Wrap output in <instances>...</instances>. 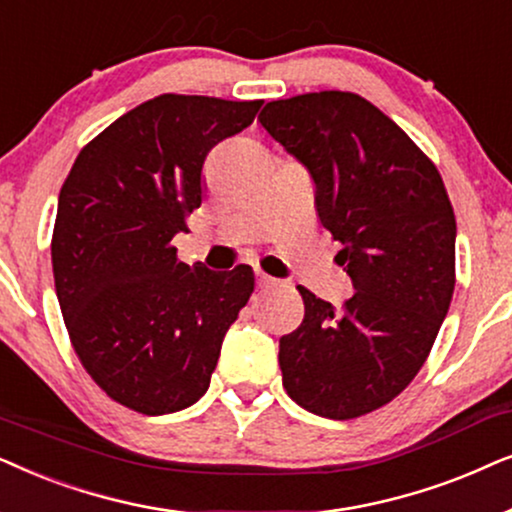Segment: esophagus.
<instances>
[{
    "instance_id": "obj_1",
    "label": "esophagus",
    "mask_w": 512,
    "mask_h": 512,
    "mask_svg": "<svg viewBox=\"0 0 512 512\" xmlns=\"http://www.w3.org/2000/svg\"><path fill=\"white\" fill-rule=\"evenodd\" d=\"M271 285H276V281L267 274H262V271H257V288L264 290V288H271Z\"/></svg>"
}]
</instances>
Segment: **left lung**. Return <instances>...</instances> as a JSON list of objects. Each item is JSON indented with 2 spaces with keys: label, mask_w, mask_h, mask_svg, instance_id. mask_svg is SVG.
<instances>
[{
  "label": "left lung",
  "mask_w": 512,
  "mask_h": 512,
  "mask_svg": "<svg viewBox=\"0 0 512 512\" xmlns=\"http://www.w3.org/2000/svg\"><path fill=\"white\" fill-rule=\"evenodd\" d=\"M260 124L309 170L320 224L342 243L356 292L342 309L299 285L304 320L281 337L283 386L299 407L356 419L403 393L454 295L456 220L435 163L349 91L267 102Z\"/></svg>",
  "instance_id": "1"
}]
</instances>
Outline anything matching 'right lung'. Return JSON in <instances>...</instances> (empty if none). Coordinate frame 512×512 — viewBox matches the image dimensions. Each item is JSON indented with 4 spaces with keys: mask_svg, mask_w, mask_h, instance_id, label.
<instances>
[{
    "mask_svg": "<svg viewBox=\"0 0 512 512\" xmlns=\"http://www.w3.org/2000/svg\"><path fill=\"white\" fill-rule=\"evenodd\" d=\"M262 100L163 93L81 149L58 196L53 278L84 370L119 405L159 417L210 386L222 339L255 290L245 264L210 271L170 245L203 201V161Z\"/></svg>",
    "mask_w": 512,
    "mask_h": 512,
    "instance_id": "right-lung-1",
    "label": "right lung"
}]
</instances>
